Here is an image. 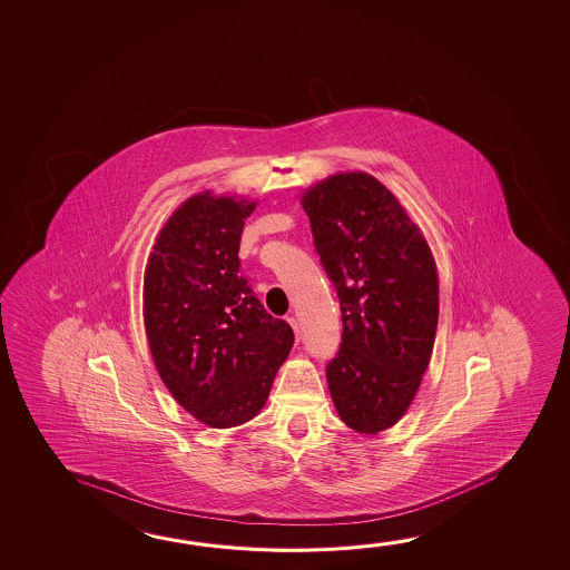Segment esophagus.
Returning a JSON list of instances; mask_svg holds the SVG:
<instances>
[{"label":"esophagus","instance_id":"34e87169","mask_svg":"<svg viewBox=\"0 0 570 570\" xmlns=\"http://www.w3.org/2000/svg\"><path fill=\"white\" fill-rule=\"evenodd\" d=\"M288 324H289V326H292V330H294V334H296V337H298L299 336L298 320H296V317H294V316H289Z\"/></svg>","mask_w":570,"mask_h":570}]
</instances>
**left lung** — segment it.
<instances>
[{"label": "left lung", "instance_id": "left-lung-1", "mask_svg": "<svg viewBox=\"0 0 570 570\" xmlns=\"http://www.w3.org/2000/svg\"><path fill=\"white\" fill-rule=\"evenodd\" d=\"M342 309L327 387L350 430L377 435L410 410L430 365L439 317L435 258L397 196L364 170L299 195Z\"/></svg>", "mask_w": 570, "mask_h": 570}]
</instances>
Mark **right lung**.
<instances>
[{
    "label": "right lung",
    "mask_w": 570,
    "mask_h": 570,
    "mask_svg": "<svg viewBox=\"0 0 570 570\" xmlns=\"http://www.w3.org/2000/svg\"><path fill=\"white\" fill-rule=\"evenodd\" d=\"M258 200L203 190L175 208L145 266L150 355L175 402L216 430L261 413L294 332L240 276L244 220Z\"/></svg>",
    "instance_id": "add662e5"
}]
</instances>
